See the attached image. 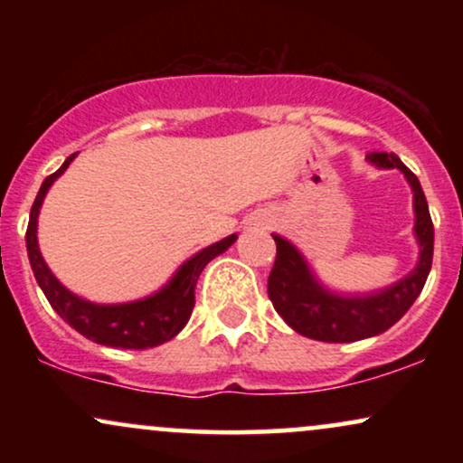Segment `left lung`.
Wrapping results in <instances>:
<instances>
[{"label": "left lung", "mask_w": 463, "mask_h": 463, "mask_svg": "<svg viewBox=\"0 0 463 463\" xmlns=\"http://www.w3.org/2000/svg\"><path fill=\"white\" fill-rule=\"evenodd\" d=\"M368 158L381 167H398L411 184L416 237L420 241L418 268L381 294L365 298H342L322 289L313 280L298 250L283 237L274 235L276 261L268 279V296L279 316L305 337L342 344L383 333L405 316L427 283L433 263V222L424 191L416 174L394 152H370Z\"/></svg>", "instance_id": "obj_1"}]
</instances>
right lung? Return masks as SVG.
I'll use <instances>...</instances> for the list:
<instances>
[{"instance_id":"right-lung-1","label":"right lung","mask_w":463,"mask_h":463,"mask_svg":"<svg viewBox=\"0 0 463 463\" xmlns=\"http://www.w3.org/2000/svg\"><path fill=\"white\" fill-rule=\"evenodd\" d=\"M73 156L76 154H71L58 172L43 180L39 195L32 204L28 231H25V246H28V257L36 283L43 289L45 298L50 300L58 316L87 339L104 344V346L135 350L154 348L158 344L169 342L189 322L195 305V283H198L200 272L211 259L231 248L237 235L222 239L213 246L202 250L178 269L172 283L146 300L128 302V305H93V302L78 298L58 283L56 276L50 272L43 257H41L39 243H36V217H39V209L43 204L47 189L65 172Z\"/></svg>"}]
</instances>
